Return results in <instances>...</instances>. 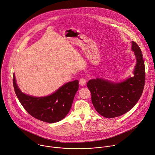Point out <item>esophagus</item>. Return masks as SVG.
<instances>
[{"label": "esophagus", "instance_id": "34e87169", "mask_svg": "<svg viewBox=\"0 0 155 155\" xmlns=\"http://www.w3.org/2000/svg\"><path fill=\"white\" fill-rule=\"evenodd\" d=\"M79 84L81 85V86H84L86 84V81L84 78H80V80H79Z\"/></svg>", "mask_w": 155, "mask_h": 155}]
</instances>
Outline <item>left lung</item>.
Returning <instances> with one entry per match:
<instances>
[{"mask_svg": "<svg viewBox=\"0 0 155 155\" xmlns=\"http://www.w3.org/2000/svg\"><path fill=\"white\" fill-rule=\"evenodd\" d=\"M137 63L134 77L121 83H113L102 78L90 80L87 86L92 94L96 111L106 118H114L128 112L140 98L145 84V66L141 50L132 42Z\"/></svg>", "mask_w": 155, "mask_h": 155, "instance_id": "obj_1", "label": "left lung"}]
</instances>
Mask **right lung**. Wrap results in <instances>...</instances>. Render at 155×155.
Here are the masks:
<instances>
[{
	"label": "right lung",
	"instance_id": "obj_1",
	"mask_svg": "<svg viewBox=\"0 0 155 155\" xmlns=\"http://www.w3.org/2000/svg\"><path fill=\"white\" fill-rule=\"evenodd\" d=\"M15 94L24 108L32 117L47 123L62 120L69 113L78 89V81L66 83L54 93L45 97H34L23 93L13 77Z\"/></svg>",
	"mask_w": 155,
	"mask_h": 155
}]
</instances>
